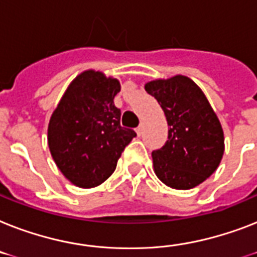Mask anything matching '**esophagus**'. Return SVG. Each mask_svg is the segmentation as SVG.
I'll list each match as a JSON object with an SVG mask.
<instances>
[{
	"label": "esophagus",
	"mask_w": 257,
	"mask_h": 257,
	"mask_svg": "<svg viewBox=\"0 0 257 257\" xmlns=\"http://www.w3.org/2000/svg\"><path fill=\"white\" fill-rule=\"evenodd\" d=\"M143 129H144L143 124H141V125H139V126H137V128H136V132H137V135H139V136H141V135H143Z\"/></svg>",
	"instance_id": "esophagus-1"
}]
</instances>
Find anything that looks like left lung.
<instances>
[{"instance_id": "obj_1", "label": "left lung", "mask_w": 257, "mask_h": 257, "mask_svg": "<svg viewBox=\"0 0 257 257\" xmlns=\"http://www.w3.org/2000/svg\"><path fill=\"white\" fill-rule=\"evenodd\" d=\"M168 120V141L153 150L154 173L166 186L189 190L211 176L222 161V125L202 89L191 79L177 75L145 84Z\"/></svg>"}]
</instances>
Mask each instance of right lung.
<instances>
[{
    "mask_svg": "<svg viewBox=\"0 0 257 257\" xmlns=\"http://www.w3.org/2000/svg\"><path fill=\"white\" fill-rule=\"evenodd\" d=\"M120 81L103 72H81L68 85L49 122V148L63 176L79 187L99 186L114 172L125 147L136 137L121 126L114 107Z\"/></svg>",
    "mask_w": 257,
    "mask_h": 257,
    "instance_id": "1",
    "label": "right lung"
}]
</instances>
